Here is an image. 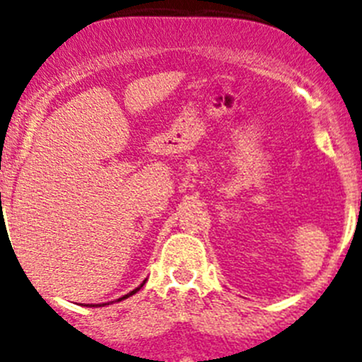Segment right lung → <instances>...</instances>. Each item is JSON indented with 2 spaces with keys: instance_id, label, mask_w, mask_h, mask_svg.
Here are the masks:
<instances>
[{
  "instance_id": "obj_1",
  "label": "right lung",
  "mask_w": 362,
  "mask_h": 362,
  "mask_svg": "<svg viewBox=\"0 0 362 362\" xmlns=\"http://www.w3.org/2000/svg\"><path fill=\"white\" fill-rule=\"evenodd\" d=\"M143 284H145V281H143V283H141V284H139V286H137V288H136V290H132V292H130V293H127V296H123V297H121V299H117V300H123V299H127V297L134 296V293H136V292H139V290H141V288H143ZM90 306H98V305H90ZM99 306H101V305H99Z\"/></svg>"
}]
</instances>
